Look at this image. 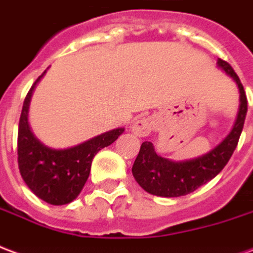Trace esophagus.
<instances>
[{
    "label": "esophagus",
    "instance_id": "34e87169",
    "mask_svg": "<svg viewBox=\"0 0 253 253\" xmlns=\"http://www.w3.org/2000/svg\"><path fill=\"white\" fill-rule=\"evenodd\" d=\"M155 128V121L152 117H143V119L136 120L133 125L130 126V130L134 136L137 137H145L148 136Z\"/></svg>",
    "mask_w": 253,
    "mask_h": 253
}]
</instances>
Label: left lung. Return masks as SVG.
Masks as SVG:
<instances>
[{
  "label": "left lung",
  "instance_id": "8db88e82",
  "mask_svg": "<svg viewBox=\"0 0 253 253\" xmlns=\"http://www.w3.org/2000/svg\"><path fill=\"white\" fill-rule=\"evenodd\" d=\"M217 66L235 81L240 93V106L233 128L220 144L209 152L179 162L160 156L151 141H144L134 160L132 174L136 182L149 194L172 198L193 193L220 174L237 147L248 109L247 95L232 66L222 59L217 60Z\"/></svg>",
  "mask_w": 253,
  "mask_h": 253
}]
</instances>
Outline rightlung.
I'll return each mask as SVG.
<instances>
[{
	"instance_id": "add662e5",
	"label": "right lung",
	"mask_w": 253,
	"mask_h": 253,
	"mask_svg": "<svg viewBox=\"0 0 253 253\" xmlns=\"http://www.w3.org/2000/svg\"><path fill=\"white\" fill-rule=\"evenodd\" d=\"M47 70L36 79L24 101L18 123V169L33 194L47 204L59 206L78 197L88 178L94 156L119 139L124 128L112 129L68 148L55 149L43 144L32 133L28 113L33 91Z\"/></svg>"
}]
</instances>
